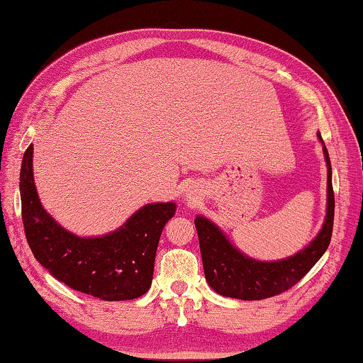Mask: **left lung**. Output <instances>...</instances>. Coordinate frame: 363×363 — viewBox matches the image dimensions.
<instances>
[{"mask_svg":"<svg viewBox=\"0 0 363 363\" xmlns=\"http://www.w3.org/2000/svg\"><path fill=\"white\" fill-rule=\"evenodd\" d=\"M318 139H323L318 133ZM325 160L328 167V201L327 218L318 235L291 257L275 262H261L242 255L232 247L225 235L211 220L196 216L195 227L199 233L201 259L206 281L214 291L223 296L237 298L243 301H257L290 290L315 266L325 251H327L335 219V194L331 184V163L328 150L323 144Z\"/></svg>","mask_w":363,"mask_h":363,"instance_id":"left-lung-1","label":"left lung"}]
</instances>
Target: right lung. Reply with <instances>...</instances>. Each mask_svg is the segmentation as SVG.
Masks as SVG:
<instances>
[{"label": "right lung", "instance_id": "obj_1", "mask_svg": "<svg viewBox=\"0 0 363 363\" xmlns=\"http://www.w3.org/2000/svg\"><path fill=\"white\" fill-rule=\"evenodd\" d=\"M32 157L30 144L22 158L21 200L23 230L36 261L72 290L104 301L136 299L149 291L160 235L176 205H145L108 235L77 237L43 210Z\"/></svg>", "mask_w": 363, "mask_h": 363}]
</instances>
